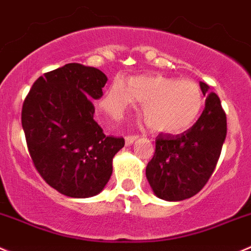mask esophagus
Masks as SVG:
<instances>
[{"mask_svg": "<svg viewBox=\"0 0 251 251\" xmlns=\"http://www.w3.org/2000/svg\"><path fill=\"white\" fill-rule=\"evenodd\" d=\"M137 138V135H128V137H126V145H132Z\"/></svg>", "mask_w": 251, "mask_h": 251, "instance_id": "obj_1", "label": "esophagus"}]
</instances>
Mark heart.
Segmentation results:
<instances>
[{
    "label": "heart",
    "instance_id": "heart-1",
    "mask_svg": "<svg viewBox=\"0 0 251 251\" xmlns=\"http://www.w3.org/2000/svg\"><path fill=\"white\" fill-rule=\"evenodd\" d=\"M143 102V118L150 129L166 134H181L197 122L204 104L199 83L166 76H137L128 83L116 78L101 101L109 117H119L124 109Z\"/></svg>",
    "mask_w": 251,
    "mask_h": 251
}]
</instances>
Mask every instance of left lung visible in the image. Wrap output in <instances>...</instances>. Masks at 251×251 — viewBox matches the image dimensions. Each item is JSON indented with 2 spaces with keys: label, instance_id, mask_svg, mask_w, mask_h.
Masks as SVG:
<instances>
[{
  "label": "left lung",
  "instance_id": "left-lung-1",
  "mask_svg": "<svg viewBox=\"0 0 251 251\" xmlns=\"http://www.w3.org/2000/svg\"><path fill=\"white\" fill-rule=\"evenodd\" d=\"M206 106L192 127L177 135L160 133L155 154L147 165V178L155 195L165 201H182L208 182L226 135V116L221 100L200 82Z\"/></svg>",
  "mask_w": 251,
  "mask_h": 251
}]
</instances>
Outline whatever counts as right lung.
Masks as SVG:
<instances>
[{"mask_svg":"<svg viewBox=\"0 0 251 251\" xmlns=\"http://www.w3.org/2000/svg\"><path fill=\"white\" fill-rule=\"evenodd\" d=\"M107 76L77 63L45 73L22 107L28 151L43 180L63 195L87 199L101 192L123 138L107 137L90 100L101 99Z\"/></svg>","mask_w":251,"mask_h":251,"instance_id":"obj_1","label":"right lung"}]
</instances>
